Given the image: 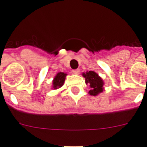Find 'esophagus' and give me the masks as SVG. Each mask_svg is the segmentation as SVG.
<instances>
[{"instance_id": "obj_1", "label": "esophagus", "mask_w": 147, "mask_h": 147, "mask_svg": "<svg viewBox=\"0 0 147 147\" xmlns=\"http://www.w3.org/2000/svg\"><path fill=\"white\" fill-rule=\"evenodd\" d=\"M79 72H80V71H79V70H77V69H76V70H74V71H73V73H74V74H79Z\"/></svg>"}]
</instances>
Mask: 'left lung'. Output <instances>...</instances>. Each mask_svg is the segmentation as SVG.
Here are the masks:
<instances>
[{
	"label": "left lung",
	"mask_w": 147,
	"mask_h": 147,
	"mask_svg": "<svg viewBox=\"0 0 147 147\" xmlns=\"http://www.w3.org/2000/svg\"><path fill=\"white\" fill-rule=\"evenodd\" d=\"M83 77L86 78V83L90 86L91 90H89L88 93L91 95L96 96L98 94H100L104 90V81L98 74L94 71H87L86 74H82Z\"/></svg>",
	"instance_id": "1"
}]
</instances>
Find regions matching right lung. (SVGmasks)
Listing matches in <instances>:
<instances>
[{
    "mask_svg": "<svg viewBox=\"0 0 147 147\" xmlns=\"http://www.w3.org/2000/svg\"><path fill=\"white\" fill-rule=\"evenodd\" d=\"M66 76L67 74H65V73H58L53 81V88L54 89H57V88H59L62 86L64 85V82H65Z\"/></svg>",
    "mask_w": 147,
    "mask_h": 147,
    "instance_id": "1",
    "label": "right lung"
}]
</instances>
